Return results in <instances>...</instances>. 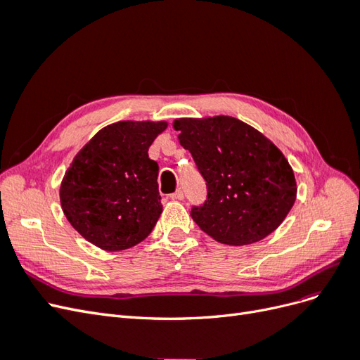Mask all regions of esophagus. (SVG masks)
<instances>
[{
	"instance_id": "1",
	"label": "esophagus",
	"mask_w": 360,
	"mask_h": 360,
	"mask_svg": "<svg viewBox=\"0 0 360 360\" xmlns=\"http://www.w3.org/2000/svg\"><path fill=\"white\" fill-rule=\"evenodd\" d=\"M184 198V193H183V191L181 189H179V191H176L174 193H171V200H177V201H180V200H183Z\"/></svg>"
}]
</instances>
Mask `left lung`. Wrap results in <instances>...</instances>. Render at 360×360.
Masks as SVG:
<instances>
[{
	"label": "left lung",
	"instance_id": "obj_1",
	"mask_svg": "<svg viewBox=\"0 0 360 360\" xmlns=\"http://www.w3.org/2000/svg\"><path fill=\"white\" fill-rule=\"evenodd\" d=\"M180 144L191 151L207 200L191 216L214 240L242 246L263 240L296 201V180L281 150L233 117L179 118Z\"/></svg>",
	"mask_w": 360,
	"mask_h": 360
}]
</instances>
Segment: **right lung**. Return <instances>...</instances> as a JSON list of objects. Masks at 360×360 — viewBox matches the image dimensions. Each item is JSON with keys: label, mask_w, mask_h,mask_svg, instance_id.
<instances>
[{"label": "right lung", "mask_w": 360, "mask_h": 360, "mask_svg": "<svg viewBox=\"0 0 360 360\" xmlns=\"http://www.w3.org/2000/svg\"><path fill=\"white\" fill-rule=\"evenodd\" d=\"M167 123L120 122L103 127L66 171L60 198L70 225L105 250L132 248L162 213L158 162L148 148Z\"/></svg>", "instance_id": "right-lung-1"}]
</instances>
